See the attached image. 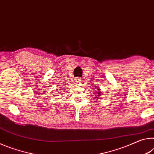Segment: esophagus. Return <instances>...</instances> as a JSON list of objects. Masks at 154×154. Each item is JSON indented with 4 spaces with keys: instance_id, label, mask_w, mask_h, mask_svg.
<instances>
[{
    "instance_id": "obj_1",
    "label": "esophagus",
    "mask_w": 154,
    "mask_h": 154,
    "mask_svg": "<svg viewBox=\"0 0 154 154\" xmlns=\"http://www.w3.org/2000/svg\"><path fill=\"white\" fill-rule=\"evenodd\" d=\"M75 84H77V85H80V84H81V82H82V79H80V78H77V79L75 80Z\"/></svg>"
}]
</instances>
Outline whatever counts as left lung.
Here are the masks:
<instances>
[{"label":"left lung","mask_w":154,"mask_h":154,"mask_svg":"<svg viewBox=\"0 0 154 154\" xmlns=\"http://www.w3.org/2000/svg\"><path fill=\"white\" fill-rule=\"evenodd\" d=\"M97 97H100L101 96V94H100V89L98 88L97 91Z\"/></svg>","instance_id":"left-lung-1"}]
</instances>
